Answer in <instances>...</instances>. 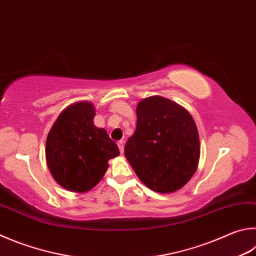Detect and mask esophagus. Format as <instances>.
I'll return each instance as SVG.
<instances>
[{
    "label": "esophagus",
    "instance_id": "obj_1",
    "mask_svg": "<svg viewBox=\"0 0 256 256\" xmlns=\"http://www.w3.org/2000/svg\"><path fill=\"white\" fill-rule=\"evenodd\" d=\"M118 148H120V152L123 154V152H124V143H123V141H118Z\"/></svg>",
    "mask_w": 256,
    "mask_h": 256
}]
</instances>
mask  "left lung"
Instances as JSON below:
<instances>
[{
    "instance_id": "1",
    "label": "left lung",
    "mask_w": 256,
    "mask_h": 256,
    "mask_svg": "<svg viewBox=\"0 0 256 256\" xmlns=\"http://www.w3.org/2000/svg\"><path fill=\"white\" fill-rule=\"evenodd\" d=\"M136 128L124 154L142 182L168 194L188 182L197 169L200 146L196 123L187 110L161 96L142 100Z\"/></svg>"
}]
</instances>
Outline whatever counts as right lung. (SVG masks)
Instances as JSON below:
<instances>
[{
    "instance_id": "1",
    "label": "right lung",
    "mask_w": 256,
    "mask_h": 256,
    "mask_svg": "<svg viewBox=\"0 0 256 256\" xmlns=\"http://www.w3.org/2000/svg\"><path fill=\"white\" fill-rule=\"evenodd\" d=\"M95 108L88 102L64 110L51 128L46 142V158L51 174L70 192L94 188L108 168V160L120 150L104 128H96Z\"/></svg>"
}]
</instances>
